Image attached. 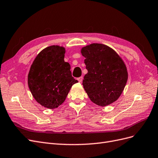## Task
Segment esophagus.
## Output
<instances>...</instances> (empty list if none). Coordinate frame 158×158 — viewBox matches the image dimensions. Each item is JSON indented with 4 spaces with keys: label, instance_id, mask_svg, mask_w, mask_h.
Returning a JSON list of instances; mask_svg holds the SVG:
<instances>
[{
    "label": "esophagus",
    "instance_id": "34e87169",
    "mask_svg": "<svg viewBox=\"0 0 158 158\" xmlns=\"http://www.w3.org/2000/svg\"><path fill=\"white\" fill-rule=\"evenodd\" d=\"M83 79V77H79V78L77 79V80H78V81H79V83H81V82H82Z\"/></svg>",
    "mask_w": 158,
    "mask_h": 158
}]
</instances>
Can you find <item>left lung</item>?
Wrapping results in <instances>:
<instances>
[{
	"instance_id": "1",
	"label": "left lung",
	"mask_w": 158,
	"mask_h": 158,
	"mask_svg": "<svg viewBox=\"0 0 158 158\" xmlns=\"http://www.w3.org/2000/svg\"><path fill=\"white\" fill-rule=\"evenodd\" d=\"M88 70L83 85L90 100L100 106H106L120 97L127 80L123 60L109 47L92 44L81 49Z\"/></svg>"
}]
</instances>
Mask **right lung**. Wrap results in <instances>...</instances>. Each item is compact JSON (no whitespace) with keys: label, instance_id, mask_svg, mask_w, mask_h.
I'll use <instances>...</instances> for the list:
<instances>
[{"label":"right lung","instance_id":"add662e5","mask_svg":"<svg viewBox=\"0 0 158 158\" xmlns=\"http://www.w3.org/2000/svg\"><path fill=\"white\" fill-rule=\"evenodd\" d=\"M65 49L52 45L35 58L28 75V85L33 97L42 106L58 107L65 101L72 85L77 83L70 65L64 61Z\"/></svg>","mask_w":158,"mask_h":158}]
</instances>
